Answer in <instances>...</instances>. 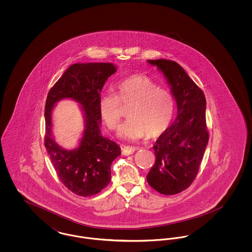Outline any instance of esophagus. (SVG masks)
I'll list each match as a JSON object with an SVG mask.
<instances>
[{"instance_id": "esophagus-1", "label": "esophagus", "mask_w": 252, "mask_h": 252, "mask_svg": "<svg viewBox=\"0 0 252 252\" xmlns=\"http://www.w3.org/2000/svg\"><path fill=\"white\" fill-rule=\"evenodd\" d=\"M139 148L138 147H132V146H123L122 147V152L125 156H128L131 155L135 151H137Z\"/></svg>"}]
</instances>
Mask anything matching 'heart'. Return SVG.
Instances as JSON below:
<instances>
[{
  "label": "heart",
  "instance_id": "b5f03b06",
  "mask_svg": "<svg viewBox=\"0 0 252 252\" xmlns=\"http://www.w3.org/2000/svg\"><path fill=\"white\" fill-rule=\"evenodd\" d=\"M117 96L102 94L98 98L99 113L109 129L117 127L121 118L120 102L132 103L127 118L121 125V138L136 141L145 137L157 138L171 123L175 101L171 93L160 89L145 75H132L116 85Z\"/></svg>",
  "mask_w": 252,
  "mask_h": 252
}]
</instances>
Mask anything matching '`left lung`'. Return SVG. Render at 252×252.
I'll return each instance as SVG.
<instances>
[{
	"instance_id": "8db88e82",
	"label": "left lung",
	"mask_w": 252,
	"mask_h": 252,
	"mask_svg": "<svg viewBox=\"0 0 252 252\" xmlns=\"http://www.w3.org/2000/svg\"><path fill=\"white\" fill-rule=\"evenodd\" d=\"M162 72L177 103V117L158 139L153 149L154 166L146 176L149 185L162 194L188 188L199 169L209 142L206 99L184 69L167 60H147Z\"/></svg>"
}]
</instances>
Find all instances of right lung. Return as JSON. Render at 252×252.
Listing matches in <instances>:
<instances>
[{"mask_svg":"<svg viewBox=\"0 0 252 252\" xmlns=\"http://www.w3.org/2000/svg\"><path fill=\"white\" fill-rule=\"evenodd\" d=\"M117 71L112 63H75L50 90L45 104V147L60 181L73 193L92 196L110 181V166L121 155L118 144L102 136L98 98L108 77ZM63 98L80 104L85 130L73 150L62 148L52 134V109Z\"/></svg>","mask_w":252,"mask_h":252,"instance_id":"1","label":"right lung"}]
</instances>
